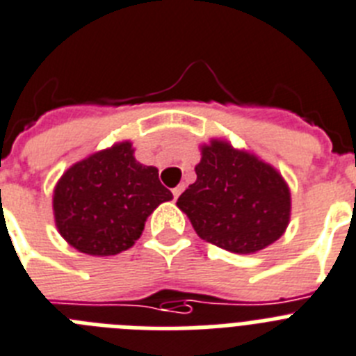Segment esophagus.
<instances>
[{
	"mask_svg": "<svg viewBox=\"0 0 356 356\" xmlns=\"http://www.w3.org/2000/svg\"><path fill=\"white\" fill-rule=\"evenodd\" d=\"M181 191H184V187H181V185H178V187H175V189H172V196H175V200L180 196Z\"/></svg>",
	"mask_w": 356,
	"mask_h": 356,
	"instance_id": "esophagus-1",
	"label": "esophagus"
}]
</instances>
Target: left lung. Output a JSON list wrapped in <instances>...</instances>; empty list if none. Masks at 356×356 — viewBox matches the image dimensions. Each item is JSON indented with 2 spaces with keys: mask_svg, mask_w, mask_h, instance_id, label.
Instances as JSON below:
<instances>
[{
  "mask_svg": "<svg viewBox=\"0 0 356 356\" xmlns=\"http://www.w3.org/2000/svg\"><path fill=\"white\" fill-rule=\"evenodd\" d=\"M196 181L176 205L200 238L234 254H254L281 238L290 221V189L282 176L229 142L202 147Z\"/></svg>",
  "mask_w": 356,
  "mask_h": 356,
  "instance_id": "8db88e82",
  "label": "left lung"
}]
</instances>
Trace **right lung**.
Listing matches in <instances>:
<instances>
[{"instance_id":"add662e5","label":"right lung","mask_w":356,"mask_h":356,"mask_svg":"<svg viewBox=\"0 0 356 356\" xmlns=\"http://www.w3.org/2000/svg\"><path fill=\"white\" fill-rule=\"evenodd\" d=\"M131 142H120L74 163L57 181L54 216L59 234L88 256H115L135 245L145 220L171 191L158 169L133 156Z\"/></svg>"}]
</instances>
